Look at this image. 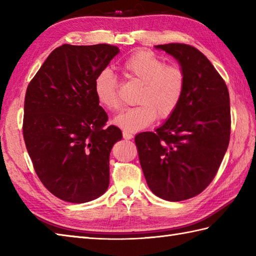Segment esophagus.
Returning a JSON list of instances; mask_svg holds the SVG:
<instances>
[{
  "mask_svg": "<svg viewBox=\"0 0 256 256\" xmlns=\"http://www.w3.org/2000/svg\"><path fill=\"white\" fill-rule=\"evenodd\" d=\"M123 138H124L125 140H131V138H133V135H132V133H131V132H128V131H123Z\"/></svg>",
  "mask_w": 256,
  "mask_h": 256,
  "instance_id": "esophagus-1",
  "label": "esophagus"
}]
</instances>
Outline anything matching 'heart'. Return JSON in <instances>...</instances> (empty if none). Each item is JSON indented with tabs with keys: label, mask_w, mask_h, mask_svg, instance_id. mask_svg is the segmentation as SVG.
Masks as SVG:
<instances>
[{
	"label": "heart",
	"mask_w": 256,
	"mask_h": 256,
	"mask_svg": "<svg viewBox=\"0 0 256 256\" xmlns=\"http://www.w3.org/2000/svg\"><path fill=\"white\" fill-rule=\"evenodd\" d=\"M124 77L140 82L136 94L138 104L126 108L114 118L125 131H138L155 120L167 118L177 110L186 89V74L175 64L165 62L148 50H138L121 64ZM94 91L99 104L108 111L120 108L118 84L116 74L106 68L96 76Z\"/></svg>",
	"instance_id": "1"
}]
</instances>
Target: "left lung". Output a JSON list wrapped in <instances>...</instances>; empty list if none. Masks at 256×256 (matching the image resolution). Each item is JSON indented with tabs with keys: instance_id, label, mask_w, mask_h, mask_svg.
Instances as JSON below:
<instances>
[{
	"instance_id": "1",
	"label": "left lung",
	"mask_w": 256,
	"mask_h": 256,
	"mask_svg": "<svg viewBox=\"0 0 256 256\" xmlns=\"http://www.w3.org/2000/svg\"><path fill=\"white\" fill-rule=\"evenodd\" d=\"M179 62L186 74L180 104L155 132L135 136L150 189L182 201L214 180L230 142V96L224 80L202 52L187 44L157 45Z\"/></svg>"
}]
</instances>
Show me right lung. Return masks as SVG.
Instances as JSON below:
<instances>
[{"mask_svg": "<svg viewBox=\"0 0 256 256\" xmlns=\"http://www.w3.org/2000/svg\"><path fill=\"white\" fill-rule=\"evenodd\" d=\"M118 52L108 44H64L50 52L27 86V152L42 184L67 202H88L108 187V157L122 132L106 126L94 82Z\"/></svg>", "mask_w": 256, "mask_h": 256, "instance_id": "add662e5", "label": "right lung"}]
</instances>
